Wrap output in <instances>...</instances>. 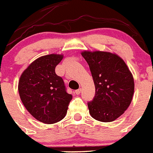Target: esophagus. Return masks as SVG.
Here are the masks:
<instances>
[{
	"mask_svg": "<svg viewBox=\"0 0 153 153\" xmlns=\"http://www.w3.org/2000/svg\"><path fill=\"white\" fill-rule=\"evenodd\" d=\"M81 91H82V88H79V89L76 90L75 93H76V94H80Z\"/></svg>",
	"mask_w": 153,
	"mask_h": 153,
	"instance_id": "esophagus-1",
	"label": "esophagus"
}]
</instances>
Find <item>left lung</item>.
Masks as SVG:
<instances>
[{
	"label": "left lung",
	"instance_id": "1",
	"mask_svg": "<svg viewBox=\"0 0 153 153\" xmlns=\"http://www.w3.org/2000/svg\"><path fill=\"white\" fill-rule=\"evenodd\" d=\"M95 86L94 99L88 103L89 113L97 121L110 123L125 113L134 91L132 74L122 58L102 51H83Z\"/></svg>",
	"mask_w": 153,
	"mask_h": 153
}]
</instances>
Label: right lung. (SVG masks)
<instances>
[{"mask_svg": "<svg viewBox=\"0 0 153 153\" xmlns=\"http://www.w3.org/2000/svg\"><path fill=\"white\" fill-rule=\"evenodd\" d=\"M63 57L50 54L38 58L23 71L19 81V93L26 110L46 124L64 119L72 99V95L67 93L63 79L55 71Z\"/></svg>", "mask_w": 153, "mask_h": 153, "instance_id": "1", "label": "right lung"}]
</instances>
